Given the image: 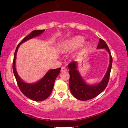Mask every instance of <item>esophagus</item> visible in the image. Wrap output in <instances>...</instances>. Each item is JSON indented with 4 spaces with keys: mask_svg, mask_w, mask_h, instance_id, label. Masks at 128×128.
<instances>
[{
    "mask_svg": "<svg viewBox=\"0 0 128 128\" xmlns=\"http://www.w3.org/2000/svg\"><path fill=\"white\" fill-rule=\"evenodd\" d=\"M66 71H67V69L65 68V67H62L61 69V72H66Z\"/></svg>",
    "mask_w": 128,
    "mask_h": 128,
    "instance_id": "34e87169",
    "label": "esophagus"
}]
</instances>
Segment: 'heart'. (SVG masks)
Returning <instances> with one entry per match:
<instances>
[{
	"mask_svg": "<svg viewBox=\"0 0 128 128\" xmlns=\"http://www.w3.org/2000/svg\"><path fill=\"white\" fill-rule=\"evenodd\" d=\"M84 41V38L81 36H76L70 39L64 43L63 46L64 50H72L80 47Z\"/></svg>",
	"mask_w": 128,
	"mask_h": 128,
	"instance_id": "obj_1",
	"label": "heart"
}]
</instances>
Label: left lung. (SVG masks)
Segmentation results:
<instances>
[{
  "label": "left lung",
  "mask_w": 128,
  "mask_h": 128,
  "mask_svg": "<svg viewBox=\"0 0 128 128\" xmlns=\"http://www.w3.org/2000/svg\"><path fill=\"white\" fill-rule=\"evenodd\" d=\"M97 48H105L110 55V64L106 74L102 80L99 84L95 85L87 84L80 75L79 71L77 70V63L76 62H72L68 66L69 69V73L70 78L69 86L70 92L76 98L80 100H88L92 99L100 94L107 87L110 78L111 72L112 58L110 49L106 43L102 39H99Z\"/></svg>",
  "instance_id": "left-lung-1"
}]
</instances>
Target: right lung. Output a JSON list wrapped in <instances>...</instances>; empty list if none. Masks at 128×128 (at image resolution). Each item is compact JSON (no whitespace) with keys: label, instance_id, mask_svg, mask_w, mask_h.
<instances>
[{"label":"right lung","instance_id":"add662e5","mask_svg":"<svg viewBox=\"0 0 128 128\" xmlns=\"http://www.w3.org/2000/svg\"><path fill=\"white\" fill-rule=\"evenodd\" d=\"M44 31V30H34L29 35L25 36L17 46L14 55V62H13V71L14 77L16 78L17 85L21 92L27 98L37 102L44 100L50 95L52 90L53 89L55 79L59 75L61 68L50 69L40 81L35 83L28 84L22 80L17 72L16 69V58L17 51L21 44L30 39L40 36Z\"/></svg>","mask_w":128,"mask_h":128}]
</instances>
